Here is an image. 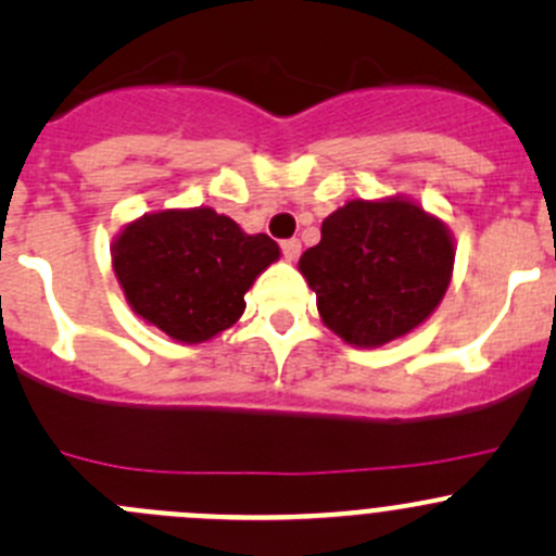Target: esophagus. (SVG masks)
I'll use <instances>...</instances> for the list:
<instances>
[{
	"mask_svg": "<svg viewBox=\"0 0 556 556\" xmlns=\"http://www.w3.org/2000/svg\"><path fill=\"white\" fill-rule=\"evenodd\" d=\"M299 252H301L299 239H285V242H282V255L288 257V261H295V257H299Z\"/></svg>",
	"mask_w": 556,
	"mask_h": 556,
	"instance_id": "esophagus-1",
	"label": "esophagus"
}]
</instances>
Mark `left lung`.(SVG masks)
Masks as SVG:
<instances>
[{
	"label": "left lung",
	"mask_w": 556,
	"mask_h": 556,
	"mask_svg": "<svg viewBox=\"0 0 556 556\" xmlns=\"http://www.w3.org/2000/svg\"><path fill=\"white\" fill-rule=\"evenodd\" d=\"M452 268L450 226L406 195L346 201L299 261L323 323L361 350L419 328L439 309Z\"/></svg>",
	"instance_id": "1"
}]
</instances>
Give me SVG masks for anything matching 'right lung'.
<instances>
[{
	"mask_svg": "<svg viewBox=\"0 0 556 556\" xmlns=\"http://www.w3.org/2000/svg\"><path fill=\"white\" fill-rule=\"evenodd\" d=\"M279 261L266 233H244L212 206L148 212L112 242V268L137 317L179 344H201L244 314V293Z\"/></svg>",
	"mask_w": 556,
	"mask_h": 556,
	"instance_id": "1",
	"label": "right lung"
}]
</instances>
